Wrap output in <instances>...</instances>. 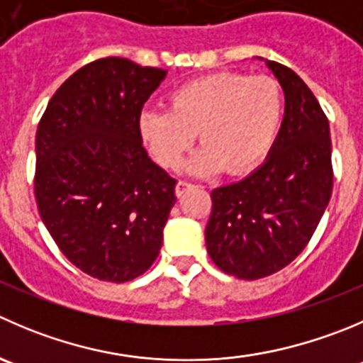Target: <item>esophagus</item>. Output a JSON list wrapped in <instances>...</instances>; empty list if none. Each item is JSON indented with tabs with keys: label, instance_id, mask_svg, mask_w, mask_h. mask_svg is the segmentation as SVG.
<instances>
[{
	"label": "esophagus",
	"instance_id": "1",
	"mask_svg": "<svg viewBox=\"0 0 363 363\" xmlns=\"http://www.w3.org/2000/svg\"><path fill=\"white\" fill-rule=\"evenodd\" d=\"M199 188L196 184H193V182H188V181H179L177 186H175V195L177 196H182L186 195L188 191H191V189Z\"/></svg>",
	"mask_w": 363,
	"mask_h": 363
}]
</instances>
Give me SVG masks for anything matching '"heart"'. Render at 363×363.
<instances>
[{
    "label": "heart",
    "instance_id": "heart-1",
    "mask_svg": "<svg viewBox=\"0 0 363 363\" xmlns=\"http://www.w3.org/2000/svg\"><path fill=\"white\" fill-rule=\"evenodd\" d=\"M284 108V90L275 77L223 70L179 84L168 94V110L143 111L138 128L164 168L179 167L199 133L203 147L189 170L245 174L269 152Z\"/></svg>",
    "mask_w": 363,
    "mask_h": 363
}]
</instances>
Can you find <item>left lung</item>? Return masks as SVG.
Wrapping results in <instances>:
<instances>
[{"label": "left lung", "mask_w": 363, "mask_h": 363, "mask_svg": "<svg viewBox=\"0 0 363 363\" xmlns=\"http://www.w3.org/2000/svg\"><path fill=\"white\" fill-rule=\"evenodd\" d=\"M286 92V117L266 163L213 189L206 245L213 262L241 280L269 277L293 262L318 228L333 188L325 111L296 72L267 62Z\"/></svg>", "instance_id": "left-lung-1"}]
</instances>
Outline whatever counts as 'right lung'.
<instances>
[{"instance_id":"right-lung-1","label":"right lung","mask_w":363,"mask_h":363,"mask_svg":"<svg viewBox=\"0 0 363 363\" xmlns=\"http://www.w3.org/2000/svg\"><path fill=\"white\" fill-rule=\"evenodd\" d=\"M164 74L99 58L56 90L38 122V213L60 252L92 279L129 282L160 255L177 181L152 163L138 122Z\"/></svg>"}]
</instances>
